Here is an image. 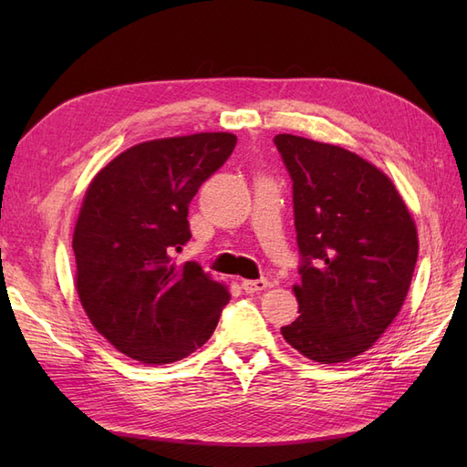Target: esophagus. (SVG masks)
I'll use <instances>...</instances> for the list:
<instances>
[{"label":"esophagus","mask_w":467,"mask_h":467,"mask_svg":"<svg viewBox=\"0 0 467 467\" xmlns=\"http://www.w3.org/2000/svg\"><path fill=\"white\" fill-rule=\"evenodd\" d=\"M268 286V280L266 278H259V280H244L242 282V288L247 292V294H253V292H261Z\"/></svg>","instance_id":"1"}]
</instances>
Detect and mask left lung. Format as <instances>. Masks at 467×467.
I'll list each match as a JSON object with an SVG mask.
<instances>
[{
    "label": "left lung",
    "instance_id": "obj_1",
    "mask_svg": "<svg viewBox=\"0 0 467 467\" xmlns=\"http://www.w3.org/2000/svg\"><path fill=\"white\" fill-rule=\"evenodd\" d=\"M300 249V316L280 333L309 360L347 362L368 350L400 314L419 242L398 189L360 155L278 134Z\"/></svg>",
    "mask_w": 467,
    "mask_h": 467
}]
</instances>
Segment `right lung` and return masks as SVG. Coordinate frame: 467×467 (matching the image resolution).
<instances>
[{
	"instance_id": "obj_1",
	"label": "right lung",
	"mask_w": 467,
	"mask_h": 467,
	"mask_svg": "<svg viewBox=\"0 0 467 467\" xmlns=\"http://www.w3.org/2000/svg\"><path fill=\"white\" fill-rule=\"evenodd\" d=\"M235 142L228 132L151 140L91 181L72 242L76 288L93 327L122 355L169 364L214 333L228 288L173 253L191 239L192 196Z\"/></svg>"
}]
</instances>
